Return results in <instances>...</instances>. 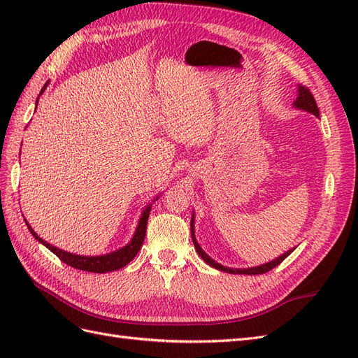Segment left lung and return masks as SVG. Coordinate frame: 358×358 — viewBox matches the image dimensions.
I'll use <instances>...</instances> for the list:
<instances>
[{"label": "left lung", "mask_w": 358, "mask_h": 358, "mask_svg": "<svg viewBox=\"0 0 358 358\" xmlns=\"http://www.w3.org/2000/svg\"><path fill=\"white\" fill-rule=\"evenodd\" d=\"M292 106L296 107V109L299 110H303V112H308V113H312L313 116L320 117V110H318V106H317V101L315 99H313L310 91L308 88H305V86H297V99L296 101L292 103ZM191 236H192V242H194V246H196V251L199 252V255L204 259L206 263H208L209 266L218 268V270H222V272L225 273H233V275H262V273H266L268 272V270H272L273 267H276L278 264H280L284 262V259L294 251L296 248L292 249H288L287 252H284L282 255H279L278 258L272 259V262L268 263H264V264H259V266H255V267H248V268H231V267H227V266H222L220 263H216L213 258H210L208 254H206L201 246L199 245L197 239H196V234H194V213H192V218H191Z\"/></svg>", "instance_id": "left-lung-1"}]
</instances>
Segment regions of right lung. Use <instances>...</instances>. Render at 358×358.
Returning a JSON list of instances; mask_svg holds the SVG:
<instances>
[{
	"instance_id": "obj_1",
	"label": "right lung",
	"mask_w": 358,
	"mask_h": 358,
	"mask_svg": "<svg viewBox=\"0 0 358 358\" xmlns=\"http://www.w3.org/2000/svg\"><path fill=\"white\" fill-rule=\"evenodd\" d=\"M49 85V80L43 86L40 95L46 91ZM38 95V96H40ZM37 104H38V99L36 101V109H37ZM159 197V196H158ZM158 197H155L152 200V203L155 200H158ZM152 203H149L146 208L142 212V216H140L138 224H137V229L131 237V241H129L125 246L116 249L113 252L109 254H104V255H95V257H88V255H78V254H73V252H67L64 251V249H59L57 246H53L50 243H48L45 239H41V237L34 231V229L28 224V221L25 220V224L28 227V230L31 231V234L36 237V241H38L40 243L45 245L49 251H52L55 254L62 263H66L74 268H79V270H85V272H92V273H107V272H113V270L117 268H122L124 266H127L131 259L137 255V252L140 251V248L143 245L145 241V236H146V225H148V218H149V212L152 209Z\"/></svg>"
}]
</instances>
